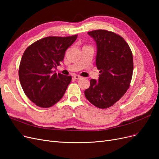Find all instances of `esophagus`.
<instances>
[{"label": "esophagus", "mask_w": 159, "mask_h": 159, "mask_svg": "<svg viewBox=\"0 0 159 159\" xmlns=\"http://www.w3.org/2000/svg\"><path fill=\"white\" fill-rule=\"evenodd\" d=\"M74 78H75L76 80H79L81 78V76H80L79 75H75L74 76Z\"/></svg>", "instance_id": "34e87169"}]
</instances>
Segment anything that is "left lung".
Here are the masks:
<instances>
[{"label": "left lung", "mask_w": 159, "mask_h": 159, "mask_svg": "<svg viewBox=\"0 0 159 159\" xmlns=\"http://www.w3.org/2000/svg\"><path fill=\"white\" fill-rule=\"evenodd\" d=\"M97 46L95 64L99 79H91L85 96L95 107L105 109L116 103L126 93L131 83L133 54L123 38L112 32L96 30L88 32Z\"/></svg>", "instance_id": "obj_1"}]
</instances>
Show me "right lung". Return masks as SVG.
<instances>
[{"instance_id":"1","label":"right lung","mask_w":159,"mask_h":159,"mask_svg":"<svg viewBox=\"0 0 159 159\" xmlns=\"http://www.w3.org/2000/svg\"><path fill=\"white\" fill-rule=\"evenodd\" d=\"M78 35L49 36L28 46L19 67V80L24 92L37 106L52 107L63 97L71 77L56 74L53 68L64 60L66 50Z\"/></svg>"}]
</instances>
